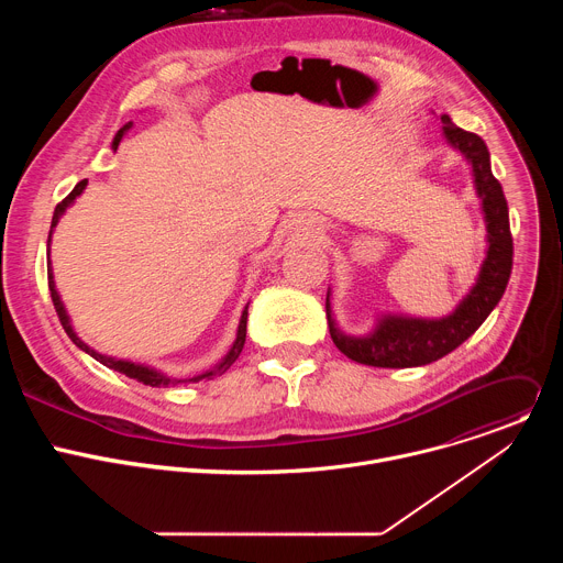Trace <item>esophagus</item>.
<instances>
[{"label": "esophagus", "instance_id": "1", "mask_svg": "<svg viewBox=\"0 0 563 563\" xmlns=\"http://www.w3.org/2000/svg\"><path fill=\"white\" fill-rule=\"evenodd\" d=\"M318 227H320V222H318L316 218H311V220L307 222V229H309V231H313V229H318Z\"/></svg>", "mask_w": 563, "mask_h": 563}]
</instances>
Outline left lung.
I'll return each mask as SVG.
<instances>
[{
	"label": "left lung",
	"mask_w": 563,
	"mask_h": 563,
	"mask_svg": "<svg viewBox=\"0 0 563 563\" xmlns=\"http://www.w3.org/2000/svg\"><path fill=\"white\" fill-rule=\"evenodd\" d=\"M448 142L472 165L474 187L484 202L488 224V254L478 278L459 307L445 318L383 316L369 336L354 339L336 330L330 291L325 298L328 323L334 345L352 361L372 367H419L434 363L467 341L501 300L512 272V233L508 202L490 169V151L476 133L463 131L448 115H441Z\"/></svg>",
	"instance_id": "1"
}]
</instances>
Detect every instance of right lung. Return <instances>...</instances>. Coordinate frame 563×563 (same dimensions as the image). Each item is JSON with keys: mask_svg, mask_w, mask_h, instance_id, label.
Returning <instances> with one entry per match:
<instances>
[{"mask_svg": "<svg viewBox=\"0 0 563 563\" xmlns=\"http://www.w3.org/2000/svg\"><path fill=\"white\" fill-rule=\"evenodd\" d=\"M131 126V122L129 124H124L120 131H118V135L113 137V148H118V144H120V140H122V135L126 133V129ZM85 187H87V180H79L77 185H75V189L55 207V213H53V222H51V231H48V254H51V233H53V227L57 224V220H59V216L66 211V207L85 191ZM48 289H51V298H53V305H55V311H57V316H59V323H62V328H64V332L68 334V339L79 347V350H85L87 354H91L96 361H100L102 365H107L109 369H115V372H120V374H126L129 378H135L137 383H144V385H151V387H167V385H176V383H185V380H174V378H169V376H165V374H159V372H155V369H151V367H144V365H135V363H131V361H118V358H111V356H104V354H98L96 350H91L82 339H79L75 332H73V328H70V320H68V316H66V309H64V305H62V300H59V294H57V289H55V280H53V269H51V261H48ZM245 336H247V307H245V311H243V316H240V325H238V336H235V343H233V347L229 350V354L213 367V369H209V372H205V374H200V376H194V378H189V383H198V380H202V378H213V376H220V374H224L233 363H235V358L240 356V352H243V347H245Z\"/></svg>", "mask_w": 563, "mask_h": 563, "instance_id": "1", "label": "right lung"}]
</instances>
